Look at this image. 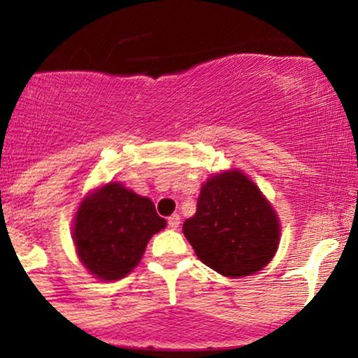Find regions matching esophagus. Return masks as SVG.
Listing matches in <instances>:
<instances>
[{
    "label": "esophagus",
    "instance_id": "esophagus-1",
    "mask_svg": "<svg viewBox=\"0 0 358 358\" xmlns=\"http://www.w3.org/2000/svg\"><path fill=\"white\" fill-rule=\"evenodd\" d=\"M180 225V215H176V213H173V215L168 217V227L171 229H176Z\"/></svg>",
    "mask_w": 358,
    "mask_h": 358
}]
</instances>
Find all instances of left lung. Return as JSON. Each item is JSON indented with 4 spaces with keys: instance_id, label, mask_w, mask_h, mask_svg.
Here are the masks:
<instances>
[{
    "instance_id": "left-lung-1",
    "label": "left lung",
    "mask_w": 358,
    "mask_h": 358,
    "mask_svg": "<svg viewBox=\"0 0 358 358\" xmlns=\"http://www.w3.org/2000/svg\"><path fill=\"white\" fill-rule=\"evenodd\" d=\"M183 234L205 266L241 278L262 269L279 242V220L259 188L241 171L215 175L202 187Z\"/></svg>"
}]
</instances>
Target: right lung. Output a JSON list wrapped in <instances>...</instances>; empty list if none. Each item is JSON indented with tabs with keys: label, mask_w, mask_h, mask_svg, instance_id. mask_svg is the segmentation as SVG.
<instances>
[{
	"label": "right lung",
	"mask_w": 358,
	"mask_h": 358,
	"mask_svg": "<svg viewBox=\"0 0 358 358\" xmlns=\"http://www.w3.org/2000/svg\"><path fill=\"white\" fill-rule=\"evenodd\" d=\"M165 225L150 199L108 183L80 203L73 241L89 273L114 281L136 268L148 241Z\"/></svg>",
	"instance_id": "obj_1"
}]
</instances>
